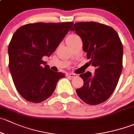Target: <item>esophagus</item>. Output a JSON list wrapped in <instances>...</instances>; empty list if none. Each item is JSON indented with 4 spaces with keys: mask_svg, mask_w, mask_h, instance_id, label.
Wrapping results in <instances>:
<instances>
[{
    "mask_svg": "<svg viewBox=\"0 0 134 134\" xmlns=\"http://www.w3.org/2000/svg\"><path fill=\"white\" fill-rule=\"evenodd\" d=\"M66 76L70 77V78H74V77H77V75L75 74H67Z\"/></svg>",
    "mask_w": 134,
    "mask_h": 134,
    "instance_id": "1",
    "label": "esophagus"
}]
</instances>
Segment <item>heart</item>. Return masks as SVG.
I'll return each mask as SVG.
<instances>
[{"instance_id":"b5f03b06","label":"heart","mask_w":134,"mask_h":134,"mask_svg":"<svg viewBox=\"0 0 134 134\" xmlns=\"http://www.w3.org/2000/svg\"><path fill=\"white\" fill-rule=\"evenodd\" d=\"M79 38V37L78 35H75V34H71V35H68L66 38V42L67 43H72Z\"/></svg>"}]
</instances>
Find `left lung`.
I'll list each match as a JSON object with an SVG mask.
<instances>
[{
    "mask_svg": "<svg viewBox=\"0 0 134 134\" xmlns=\"http://www.w3.org/2000/svg\"><path fill=\"white\" fill-rule=\"evenodd\" d=\"M71 30L81 37L88 59L96 67L93 74L87 71L80 75L84 85L76 90L77 94L90 105L100 104L118 85L122 70V42L114 28L96 22L75 23Z\"/></svg>",
    "mask_w": 134,
    "mask_h": 134,
    "instance_id": "left-lung-1",
    "label": "left lung"
}]
</instances>
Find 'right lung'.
<instances>
[{"instance_id": "1", "label": "right lung", "mask_w": 134, "mask_h": 134, "mask_svg": "<svg viewBox=\"0 0 134 134\" xmlns=\"http://www.w3.org/2000/svg\"><path fill=\"white\" fill-rule=\"evenodd\" d=\"M73 22L25 24L14 33L8 46L9 68L16 90L26 100L41 103L50 97L65 76L49 69L44 56H50Z\"/></svg>"}]
</instances>
